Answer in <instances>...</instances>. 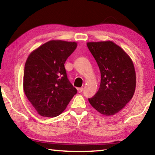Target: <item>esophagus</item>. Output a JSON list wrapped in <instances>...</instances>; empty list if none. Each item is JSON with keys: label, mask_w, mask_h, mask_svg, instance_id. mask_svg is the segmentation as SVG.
<instances>
[{"label": "esophagus", "mask_w": 155, "mask_h": 155, "mask_svg": "<svg viewBox=\"0 0 155 155\" xmlns=\"http://www.w3.org/2000/svg\"><path fill=\"white\" fill-rule=\"evenodd\" d=\"M77 91H78V93H81V92H82V91H83V87L78 88V89H77Z\"/></svg>", "instance_id": "1"}]
</instances>
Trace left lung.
Masks as SVG:
<instances>
[{
    "label": "left lung",
    "mask_w": 155,
    "mask_h": 155,
    "mask_svg": "<svg viewBox=\"0 0 155 155\" xmlns=\"http://www.w3.org/2000/svg\"><path fill=\"white\" fill-rule=\"evenodd\" d=\"M101 74L100 88L88 101L104 115H113L126 106L134 95L136 74L130 57L111 41L87 42Z\"/></svg>",
    "instance_id": "left-lung-1"
}]
</instances>
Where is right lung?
<instances>
[{
    "label": "right lung",
    "mask_w": 155,
    "mask_h": 155,
    "mask_svg": "<svg viewBox=\"0 0 155 155\" xmlns=\"http://www.w3.org/2000/svg\"><path fill=\"white\" fill-rule=\"evenodd\" d=\"M77 46L75 41L51 40L28 55L23 88L27 98L41 116L60 115L77 93L68 80L64 67Z\"/></svg>",
    "instance_id": "1"
}]
</instances>
